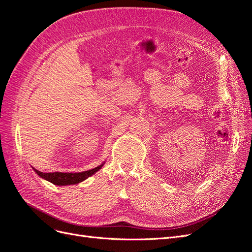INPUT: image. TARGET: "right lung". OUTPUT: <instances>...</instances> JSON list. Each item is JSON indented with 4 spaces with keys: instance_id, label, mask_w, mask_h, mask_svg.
<instances>
[{
    "instance_id": "obj_1",
    "label": "right lung",
    "mask_w": 252,
    "mask_h": 252,
    "mask_svg": "<svg viewBox=\"0 0 252 252\" xmlns=\"http://www.w3.org/2000/svg\"><path fill=\"white\" fill-rule=\"evenodd\" d=\"M103 165H104V163L100 166L95 167V168H94V169L83 171V172H74V173H72V172H49V173H46V172H41L34 168H33V170L36 172V174L39 175V177L52 183V184L58 185V186H65V185L78 184V183L83 182L84 180H86L87 178L94 174L96 171L100 170Z\"/></svg>"
}]
</instances>
